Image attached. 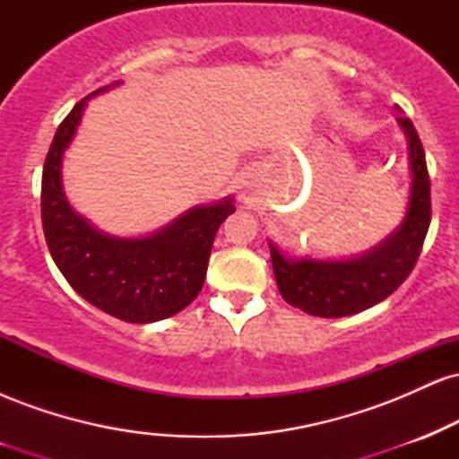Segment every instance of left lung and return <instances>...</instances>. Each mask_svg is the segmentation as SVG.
Segmentation results:
<instances>
[{
  "label": "left lung",
  "mask_w": 459,
  "mask_h": 459,
  "mask_svg": "<svg viewBox=\"0 0 459 459\" xmlns=\"http://www.w3.org/2000/svg\"><path fill=\"white\" fill-rule=\"evenodd\" d=\"M397 125L408 142L410 163V196L402 224L371 250L350 259L284 256L267 241L278 291L291 307L315 317H347L380 304L412 272L431 220L429 175L412 120L399 114Z\"/></svg>",
  "instance_id": "left-lung-1"
}]
</instances>
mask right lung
<instances>
[{
	"mask_svg": "<svg viewBox=\"0 0 459 459\" xmlns=\"http://www.w3.org/2000/svg\"><path fill=\"white\" fill-rule=\"evenodd\" d=\"M120 83L82 99L57 127L43 168V229L57 270L79 296L116 319L152 324L196 299L215 233L235 212V200L226 196L198 204L144 237L105 233L71 207L62 183L65 151L75 138L88 101Z\"/></svg>",
	"mask_w": 459,
	"mask_h": 459,
	"instance_id": "right-lung-1",
	"label": "right lung"
}]
</instances>
